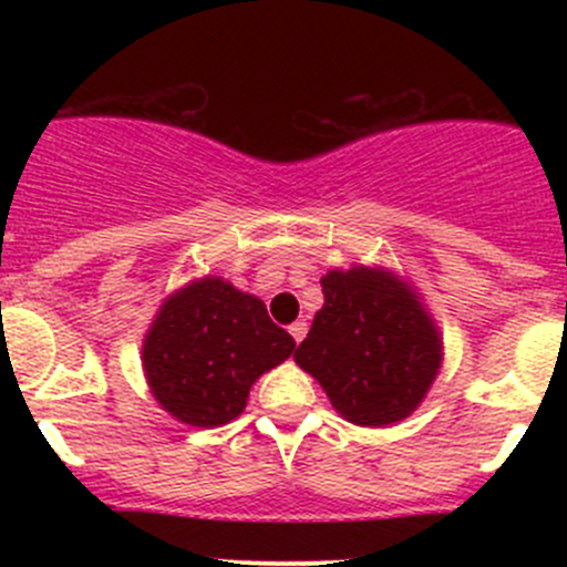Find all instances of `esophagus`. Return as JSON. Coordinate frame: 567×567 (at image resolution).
Masks as SVG:
<instances>
[{
	"instance_id": "obj_1",
	"label": "esophagus",
	"mask_w": 567,
	"mask_h": 567,
	"mask_svg": "<svg viewBox=\"0 0 567 567\" xmlns=\"http://www.w3.org/2000/svg\"><path fill=\"white\" fill-rule=\"evenodd\" d=\"M290 334H293L296 342H301L307 337V320H296V323H290Z\"/></svg>"
}]
</instances>
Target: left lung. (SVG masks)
<instances>
[{
	"label": "left lung",
	"instance_id": "8db88e82",
	"mask_svg": "<svg viewBox=\"0 0 567 567\" xmlns=\"http://www.w3.org/2000/svg\"><path fill=\"white\" fill-rule=\"evenodd\" d=\"M320 285L323 307L296 364L353 425L384 427L414 414L444 359L442 331L414 285L362 262L331 268Z\"/></svg>",
	"mask_w": 567,
	"mask_h": 567
}]
</instances>
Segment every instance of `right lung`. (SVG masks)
<instances>
[{"label": "right lung", "instance_id": "obj_1", "mask_svg": "<svg viewBox=\"0 0 567 567\" xmlns=\"http://www.w3.org/2000/svg\"><path fill=\"white\" fill-rule=\"evenodd\" d=\"M293 348V337L268 318L257 296L208 274L162 301L142 340V370L169 416L221 427L247 409L251 384Z\"/></svg>", "mask_w": 567, "mask_h": 567}]
</instances>
